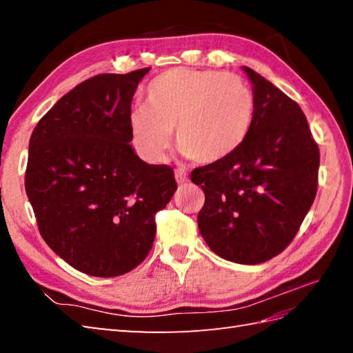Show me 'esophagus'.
Listing matches in <instances>:
<instances>
[{"label": "esophagus", "instance_id": "1", "mask_svg": "<svg viewBox=\"0 0 353 353\" xmlns=\"http://www.w3.org/2000/svg\"><path fill=\"white\" fill-rule=\"evenodd\" d=\"M174 176H176V182H177L179 185H185V183H188V174H186L185 171H182V170H176Z\"/></svg>", "mask_w": 353, "mask_h": 353}]
</instances>
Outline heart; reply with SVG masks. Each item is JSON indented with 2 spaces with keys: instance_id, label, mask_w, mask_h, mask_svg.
Instances as JSON below:
<instances>
[{
  "instance_id": "heart-1",
  "label": "heart",
  "mask_w": 353,
  "mask_h": 353,
  "mask_svg": "<svg viewBox=\"0 0 353 353\" xmlns=\"http://www.w3.org/2000/svg\"><path fill=\"white\" fill-rule=\"evenodd\" d=\"M254 99L230 72L174 68L150 81L144 109L129 115L130 139L148 162H162L171 132L179 150L197 163L234 154L250 132Z\"/></svg>"
}]
</instances>
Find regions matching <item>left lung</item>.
<instances>
[{"label":"left lung","mask_w":353,"mask_h":353,"mask_svg":"<svg viewBox=\"0 0 353 353\" xmlns=\"http://www.w3.org/2000/svg\"><path fill=\"white\" fill-rule=\"evenodd\" d=\"M243 70L253 85L250 132L234 154L196 168L191 181L205 192L197 221L206 244L223 259L254 265L296 236L316 199L320 153L301 106Z\"/></svg>","instance_id":"8db88e82"}]
</instances>
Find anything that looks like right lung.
<instances>
[{
	"instance_id": "1",
	"label": "right lung",
	"mask_w": 353,
	"mask_h": 353,
	"mask_svg": "<svg viewBox=\"0 0 353 353\" xmlns=\"http://www.w3.org/2000/svg\"><path fill=\"white\" fill-rule=\"evenodd\" d=\"M150 68L100 74L63 95L30 138L26 192L50 249L79 272L115 277L138 267L154 215L177 190L168 165L130 145L129 115Z\"/></svg>"
}]
</instances>
